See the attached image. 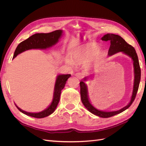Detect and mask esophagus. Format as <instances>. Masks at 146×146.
I'll list each match as a JSON object with an SVG mask.
<instances>
[{
	"mask_svg": "<svg viewBox=\"0 0 146 146\" xmlns=\"http://www.w3.org/2000/svg\"><path fill=\"white\" fill-rule=\"evenodd\" d=\"M75 76H76L78 78L82 79L84 77V74H83L82 72H78V73H76V74H75Z\"/></svg>",
	"mask_w": 146,
	"mask_h": 146,
	"instance_id": "esophagus-1",
	"label": "esophagus"
}]
</instances>
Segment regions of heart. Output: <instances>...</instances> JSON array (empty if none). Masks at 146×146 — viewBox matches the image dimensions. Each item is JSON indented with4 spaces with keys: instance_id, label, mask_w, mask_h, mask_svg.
I'll list each match as a JSON object with an SVG mask.
<instances>
[{
    "instance_id": "b5f03b06",
    "label": "heart",
    "mask_w": 146,
    "mask_h": 146,
    "mask_svg": "<svg viewBox=\"0 0 146 146\" xmlns=\"http://www.w3.org/2000/svg\"><path fill=\"white\" fill-rule=\"evenodd\" d=\"M94 55V52H91L90 50L82 49L77 50L74 51L72 53L71 56V60L72 63L76 64H81L85 63L89 61ZM100 58V55L98 54L95 58V62H97ZM68 64H71V62L69 60L67 61Z\"/></svg>"
}]
</instances>
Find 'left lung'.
I'll list each match as a JSON object with an SVG mask.
<instances>
[{
  "label": "left lung",
  "mask_w": 146,
  "mask_h": 146,
  "mask_svg": "<svg viewBox=\"0 0 146 146\" xmlns=\"http://www.w3.org/2000/svg\"><path fill=\"white\" fill-rule=\"evenodd\" d=\"M102 41L110 42V47L108 50V56H111L114 54L118 52H122L127 55L129 56L133 60V68H134V83H133V92H132L131 98L130 102L127 105L123 108L117 110V111H105L102 110H98L92 105L88 98V88L85 81L87 80L88 77H85L83 80L80 82V95H81V100L83 104L85 106V108L93 114L99 116L100 117L107 118L116 115L117 114L121 113L125 111V110L129 108L130 105L133 102V101L136 98V95L138 90L139 82L141 80V69L139 64V60L138 58V55L136 52V50L133 47L129 44L121 36H119L117 35H114L112 33H107L104 36L101 38Z\"/></svg>",
  "instance_id": "obj_1"
}]
</instances>
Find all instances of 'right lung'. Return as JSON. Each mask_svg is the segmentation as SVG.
<instances>
[{
	"label": "right lung",
	"instance_id": "obj_1",
	"mask_svg": "<svg viewBox=\"0 0 146 146\" xmlns=\"http://www.w3.org/2000/svg\"><path fill=\"white\" fill-rule=\"evenodd\" d=\"M62 34L63 30H55L54 32L48 33L35 34L28 39H25V41L21 42L17 46L13 58H15L17 55L27 50L33 49H33L35 48V49H38V48L39 49H46L47 48H49L58 42ZM70 76H71L70 74H61L56 77L52 102L50 105L43 111L39 113H30L21 110L15 104L16 107L21 112L31 117L43 118L49 116L55 110L59 103L61 90L64 88L66 82Z\"/></svg>",
	"mask_w": 146,
	"mask_h": 146
}]
</instances>
